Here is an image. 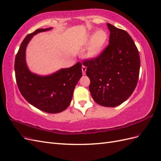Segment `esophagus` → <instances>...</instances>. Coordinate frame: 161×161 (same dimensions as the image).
<instances>
[{"label":"esophagus","instance_id":"34e87169","mask_svg":"<svg viewBox=\"0 0 161 161\" xmlns=\"http://www.w3.org/2000/svg\"><path fill=\"white\" fill-rule=\"evenodd\" d=\"M81 70H82V73H83V75H85L86 74V67H85L84 65L82 66Z\"/></svg>","mask_w":161,"mask_h":161}]
</instances>
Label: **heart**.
Instances as JSON below:
<instances>
[{
    "mask_svg": "<svg viewBox=\"0 0 161 161\" xmlns=\"http://www.w3.org/2000/svg\"><path fill=\"white\" fill-rule=\"evenodd\" d=\"M88 39L92 42L88 54L90 57H93L98 55L103 48L107 39V34L104 30H98L95 34L90 35Z\"/></svg>",
    "mask_w": 161,
    "mask_h": 161,
    "instance_id": "obj_1",
    "label": "heart"
}]
</instances>
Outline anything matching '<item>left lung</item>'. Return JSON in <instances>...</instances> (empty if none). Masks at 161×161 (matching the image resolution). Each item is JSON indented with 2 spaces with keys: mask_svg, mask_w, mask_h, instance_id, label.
<instances>
[{
  "mask_svg": "<svg viewBox=\"0 0 161 161\" xmlns=\"http://www.w3.org/2000/svg\"><path fill=\"white\" fill-rule=\"evenodd\" d=\"M109 44L94 58L83 63L90 80L89 90L95 102L107 107L122 104L134 91L139 78L138 50L129 34L108 24Z\"/></svg>",
  "mask_w": 161,
  "mask_h": 161,
  "instance_id": "left-lung-1",
  "label": "left lung"
}]
</instances>
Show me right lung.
Segmentation results:
<instances>
[{
	"instance_id": "add662e5",
	"label": "right lung",
	"mask_w": 161,
	"mask_h": 161,
	"mask_svg": "<svg viewBox=\"0 0 161 161\" xmlns=\"http://www.w3.org/2000/svg\"><path fill=\"white\" fill-rule=\"evenodd\" d=\"M51 29H38L26 36L16 54L15 72L18 88L27 102L44 112L58 113L65 111L71 103L73 90L82 76L81 63L40 76L31 73L25 62V49L32 37Z\"/></svg>"
}]
</instances>
